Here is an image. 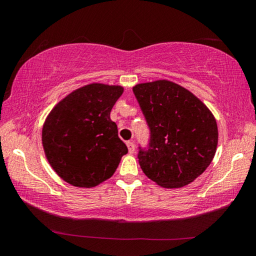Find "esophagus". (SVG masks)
Listing matches in <instances>:
<instances>
[{
	"mask_svg": "<svg viewBox=\"0 0 256 256\" xmlns=\"http://www.w3.org/2000/svg\"><path fill=\"white\" fill-rule=\"evenodd\" d=\"M126 146L128 148V152L130 154H133L134 150H136V146H134V142L133 141H128L126 142Z\"/></svg>",
	"mask_w": 256,
	"mask_h": 256,
	"instance_id": "1",
	"label": "esophagus"
}]
</instances>
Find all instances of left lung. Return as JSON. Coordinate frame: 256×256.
Returning <instances> with one entry per match:
<instances>
[{
    "label": "left lung",
    "mask_w": 256,
    "mask_h": 256,
    "mask_svg": "<svg viewBox=\"0 0 256 256\" xmlns=\"http://www.w3.org/2000/svg\"><path fill=\"white\" fill-rule=\"evenodd\" d=\"M133 92L150 130L148 146H138L141 170L162 188L190 184L214 157V116L200 99L172 81L138 84Z\"/></svg>",
    "instance_id": "1"
}]
</instances>
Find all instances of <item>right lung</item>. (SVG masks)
<instances>
[{
    "label": "right lung",
    "instance_id": "obj_1",
    "mask_svg": "<svg viewBox=\"0 0 256 256\" xmlns=\"http://www.w3.org/2000/svg\"><path fill=\"white\" fill-rule=\"evenodd\" d=\"M123 90L120 86H84L68 94L47 116L42 146L52 168L66 183L97 186L112 176L128 154L110 116Z\"/></svg>",
    "mask_w": 256,
    "mask_h": 256
}]
</instances>
